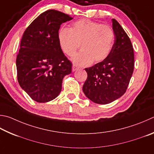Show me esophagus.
<instances>
[{
	"label": "esophagus",
	"mask_w": 154,
	"mask_h": 154,
	"mask_svg": "<svg viewBox=\"0 0 154 154\" xmlns=\"http://www.w3.org/2000/svg\"><path fill=\"white\" fill-rule=\"evenodd\" d=\"M77 69H78V67H77L76 65H72V71L74 72V71H76V70H77Z\"/></svg>",
	"instance_id": "esophagus-1"
}]
</instances>
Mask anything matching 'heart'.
I'll list each match as a JSON object with an SVG mask.
<instances>
[{
    "mask_svg": "<svg viewBox=\"0 0 154 154\" xmlns=\"http://www.w3.org/2000/svg\"><path fill=\"white\" fill-rule=\"evenodd\" d=\"M60 49L69 57L79 48L82 51L72 58L75 65L86 66L107 58L112 48L114 34L111 27L88 19H81L70 29H60L58 35Z\"/></svg>",
    "mask_w": 154,
    "mask_h": 154,
    "instance_id": "obj_1",
    "label": "heart"
}]
</instances>
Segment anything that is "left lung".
Masks as SVG:
<instances>
[{
    "mask_svg": "<svg viewBox=\"0 0 154 154\" xmlns=\"http://www.w3.org/2000/svg\"><path fill=\"white\" fill-rule=\"evenodd\" d=\"M114 43L107 58L85 70L83 86L86 97L96 104H106L121 97L129 84L134 69L132 44L119 22L112 19Z\"/></svg>",
    "mask_w": 154,
    "mask_h": 154,
    "instance_id": "obj_1",
    "label": "left lung"
}]
</instances>
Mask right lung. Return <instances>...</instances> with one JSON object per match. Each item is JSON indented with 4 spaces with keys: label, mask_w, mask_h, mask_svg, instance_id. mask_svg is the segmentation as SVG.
I'll return each instance as SVG.
<instances>
[{
    "label": "right lung",
    "mask_w": 154,
    "mask_h": 154,
    "mask_svg": "<svg viewBox=\"0 0 154 154\" xmlns=\"http://www.w3.org/2000/svg\"><path fill=\"white\" fill-rule=\"evenodd\" d=\"M72 17L56 10L40 14L27 27L21 38L16 66L19 85L35 102L56 98L72 63L58 43V30Z\"/></svg>",
    "instance_id": "add662e5"
}]
</instances>
